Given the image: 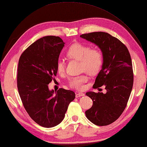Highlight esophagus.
<instances>
[{"label": "esophagus", "instance_id": "esophagus-1", "mask_svg": "<svg viewBox=\"0 0 147 147\" xmlns=\"http://www.w3.org/2000/svg\"><path fill=\"white\" fill-rule=\"evenodd\" d=\"M84 94L83 93H78L76 94V98H79V97H81V96H84Z\"/></svg>", "mask_w": 147, "mask_h": 147}]
</instances>
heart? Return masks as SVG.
<instances>
[{
    "instance_id": "obj_1",
    "label": "heart",
    "mask_w": 147,
    "mask_h": 147,
    "mask_svg": "<svg viewBox=\"0 0 147 147\" xmlns=\"http://www.w3.org/2000/svg\"><path fill=\"white\" fill-rule=\"evenodd\" d=\"M66 56L69 59L80 61L81 69L92 76L100 73L103 66V57L101 51L91 49L90 46L82 43L73 44L67 49ZM56 69L59 74L64 72L65 63L63 59L57 60ZM87 80L86 76L81 75L70 79L69 84L71 87L75 89L81 90L83 88V84Z\"/></svg>"
}]
</instances>
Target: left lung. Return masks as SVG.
<instances>
[{
    "instance_id": "1",
    "label": "left lung",
    "mask_w": 147,
    "mask_h": 147,
    "mask_svg": "<svg viewBox=\"0 0 147 147\" xmlns=\"http://www.w3.org/2000/svg\"><path fill=\"white\" fill-rule=\"evenodd\" d=\"M96 45L103 57V64L93 85H104L107 93L87 92L93 101L85 111L87 118L98 126L108 125L120 117L127 105L134 84V73L130 54L120 40L104 32H94L80 36Z\"/></svg>"
}]
</instances>
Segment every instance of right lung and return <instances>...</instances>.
<instances>
[{
	"instance_id": "right-lung-1",
	"label": "right lung",
	"mask_w": 147,
	"mask_h": 147,
	"mask_svg": "<svg viewBox=\"0 0 147 147\" xmlns=\"http://www.w3.org/2000/svg\"><path fill=\"white\" fill-rule=\"evenodd\" d=\"M64 44L59 37H43L27 47L19 60L20 99L30 117L45 128L59 125L75 98L73 91L60 88L54 91L48 87L56 76V63Z\"/></svg>"
}]
</instances>
